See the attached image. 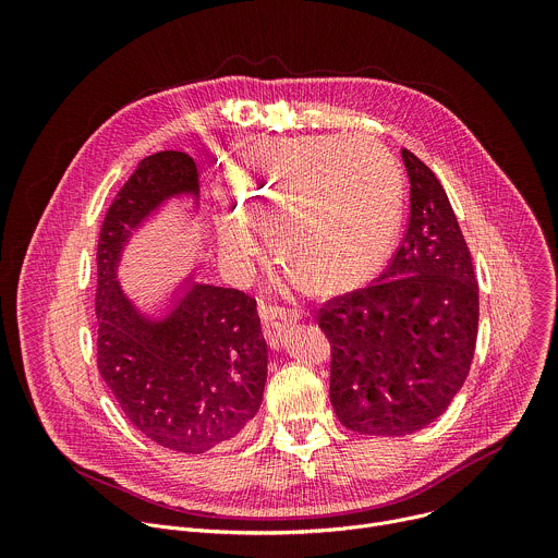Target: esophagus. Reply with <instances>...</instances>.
Instances as JSON below:
<instances>
[{
  "label": "esophagus",
  "instance_id": "obj_1",
  "mask_svg": "<svg viewBox=\"0 0 558 558\" xmlns=\"http://www.w3.org/2000/svg\"><path fill=\"white\" fill-rule=\"evenodd\" d=\"M260 317H263V336L267 340V344L278 351L289 333V320H293V313L280 308V306H271V304H263L260 306Z\"/></svg>",
  "mask_w": 558,
  "mask_h": 558
}]
</instances>
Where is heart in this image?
<instances>
[{
  "mask_svg": "<svg viewBox=\"0 0 558 558\" xmlns=\"http://www.w3.org/2000/svg\"><path fill=\"white\" fill-rule=\"evenodd\" d=\"M235 220L218 229L231 265L247 263L267 229L298 282L347 291L373 278L392 252L402 216V177L373 138L300 136L258 145L227 179Z\"/></svg>",
  "mask_w": 558,
  "mask_h": 558,
  "instance_id": "1",
  "label": "heart"
}]
</instances>
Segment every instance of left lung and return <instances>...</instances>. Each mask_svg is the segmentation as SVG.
<instances>
[{"label":"left lung","instance_id":"left-lung-1","mask_svg":"<svg viewBox=\"0 0 558 558\" xmlns=\"http://www.w3.org/2000/svg\"><path fill=\"white\" fill-rule=\"evenodd\" d=\"M411 218L400 250L364 289L317 313L331 342V404L353 433L402 437L433 424L465 381L480 327V287L450 201L402 149Z\"/></svg>","mask_w":558,"mask_h":558}]
</instances>
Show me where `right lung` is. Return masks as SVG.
<instances>
[{
  "label": "right lung",
  "mask_w": 558,
  "mask_h": 558,
  "mask_svg": "<svg viewBox=\"0 0 558 558\" xmlns=\"http://www.w3.org/2000/svg\"><path fill=\"white\" fill-rule=\"evenodd\" d=\"M198 170L185 151L145 156L114 196L97 247V362L130 424L158 446L201 454L235 439L263 404L267 342L256 300L238 289L177 284L163 315L121 289L119 263L134 231L172 198L198 205Z\"/></svg>",
  "instance_id": "right-lung-1"
}]
</instances>
